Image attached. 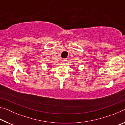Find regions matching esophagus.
Returning a JSON list of instances; mask_svg holds the SVG:
<instances>
[{
  "instance_id": "esophagus-1",
  "label": "esophagus",
  "mask_w": 125,
  "mask_h": 125,
  "mask_svg": "<svg viewBox=\"0 0 125 125\" xmlns=\"http://www.w3.org/2000/svg\"><path fill=\"white\" fill-rule=\"evenodd\" d=\"M61 62L63 63H65L67 62V59H62L61 60Z\"/></svg>"
}]
</instances>
